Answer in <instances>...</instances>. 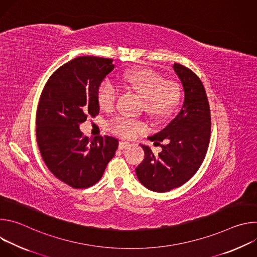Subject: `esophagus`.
<instances>
[{"instance_id":"1","label":"esophagus","mask_w":257,"mask_h":257,"mask_svg":"<svg viewBox=\"0 0 257 257\" xmlns=\"http://www.w3.org/2000/svg\"><path fill=\"white\" fill-rule=\"evenodd\" d=\"M130 146V143L127 141H120L119 142V150H126Z\"/></svg>"}]
</instances>
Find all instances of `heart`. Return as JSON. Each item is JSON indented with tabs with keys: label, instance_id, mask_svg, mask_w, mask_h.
Instances as JSON below:
<instances>
[{
	"label": "heart",
	"instance_id": "obj_1",
	"mask_svg": "<svg viewBox=\"0 0 257 257\" xmlns=\"http://www.w3.org/2000/svg\"><path fill=\"white\" fill-rule=\"evenodd\" d=\"M123 84L143 98L144 111L154 119L169 117L181 99V88L173 80H167L161 73L150 69L140 68L126 72L122 77ZM96 98L98 105L108 111L115 105L117 89L109 81H102L98 86ZM111 130L122 137H133L143 132L146 126L137 121L117 118L109 126Z\"/></svg>",
	"mask_w": 257,
	"mask_h": 257
}]
</instances>
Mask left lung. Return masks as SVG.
Masks as SVG:
<instances>
[{"instance_id":"obj_1","label":"left lung","mask_w":257,"mask_h":257,"mask_svg":"<svg viewBox=\"0 0 257 257\" xmlns=\"http://www.w3.org/2000/svg\"><path fill=\"white\" fill-rule=\"evenodd\" d=\"M173 69L184 89V102L162 131L149 137L155 145L166 142L158 156L140 144L144 159L135 170L141 184L155 192L170 191L191 179L205 158L210 138V109L202 82L185 66L175 63Z\"/></svg>"}]
</instances>
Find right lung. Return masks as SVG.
Returning a JSON list of instances; mask_svg holds the SVG:
<instances>
[{"label": "right lung", "mask_w": 257, "mask_h": 257, "mask_svg": "<svg viewBox=\"0 0 257 257\" xmlns=\"http://www.w3.org/2000/svg\"><path fill=\"white\" fill-rule=\"evenodd\" d=\"M115 68L112 59L78 57L48 80L36 112V139L49 170L73 188H87L102 177L118 149V139L89 141L79 125L99 112L98 86Z\"/></svg>", "instance_id": "add662e5"}]
</instances>
